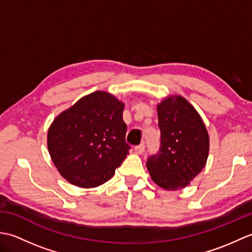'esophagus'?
<instances>
[{"instance_id": "34e87169", "label": "esophagus", "mask_w": 252, "mask_h": 252, "mask_svg": "<svg viewBox=\"0 0 252 252\" xmlns=\"http://www.w3.org/2000/svg\"><path fill=\"white\" fill-rule=\"evenodd\" d=\"M134 151L137 155H142L144 152H145V145H144V144H141V145H138L134 148Z\"/></svg>"}]
</instances>
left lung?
Masks as SVG:
<instances>
[{
    "mask_svg": "<svg viewBox=\"0 0 252 252\" xmlns=\"http://www.w3.org/2000/svg\"><path fill=\"white\" fill-rule=\"evenodd\" d=\"M161 137L159 153L146 167L154 183L165 190L185 189L205 168L210 140L202 118L181 95H168L157 104Z\"/></svg>",
    "mask_w": 252,
    "mask_h": 252,
    "instance_id": "left-lung-1",
    "label": "left lung"
}]
</instances>
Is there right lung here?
Wrapping results in <instances>:
<instances>
[{
  "instance_id": "add662e5",
  "label": "right lung",
  "mask_w": 252,
  "mask_h": 252,
  "mask_svg": "<svg viewBox=\"0 0 252 252\" xmlns=\"http://www.w3.org/2000/svg\"><path fill=\"white\" fill-rule=\"evenodd\" d=\"M125 103L95 91L58 115L47 130V149L63 179L81 189L106 183L129 154Z\"/></svg>"
}]
</instances>
